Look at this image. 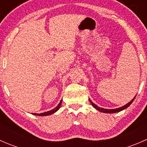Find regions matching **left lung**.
Listing matches in <instances>:
<instances>
[{"label": "left lung", "instance_id": "left-lung-1", "mask_svg": "<svg viewBox=\"0 0 147 147\" xmlns=\"http://www.w3.org/2000/svg\"><path fill=\"white\" fill-rule=\"evenodd\" d=\"M136 96H137V94H136ZM135 97H134V98L132 99V100H131L130 102H129L128 103L126 104L125 105H124V106L121 107H119V108H116V109H105V108H102V107H98L97 105H96L95 104L93 103L91 101V100L90 99H89V100H90V103H91V105H92V107L94 108H95L97 110L100 111V112H104V113H116V112H121V111L124 110V109H125L126 108L128 107L129 106H130V105H131V103H132L133 101L134 100V99H135Z\"/></svg>", "mask_w": 147, "mask_h": 147}]
</instances>
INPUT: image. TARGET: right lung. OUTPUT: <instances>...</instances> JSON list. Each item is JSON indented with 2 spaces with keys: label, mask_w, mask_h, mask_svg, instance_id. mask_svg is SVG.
<instances>
[{
  "label": "right lung",
  "mask_w": 147,
  "mask_h": 147,
  "mask_svg": "<svg viewBox=\"0 0 147 147\" xmlns=\"http://www.w3.org/2000/svg\"><path fill=\"white\" fill-rule=\"evenodd\" d=\"M61 105H62V100L60 102V103L58 104V105H57V106L55 108H54V109H52V110L47 111V112H43V113H40V114L33 113V114H32V115H38V116H48V115H53V113L56 112L57 110H58L59 109H60V107H61Z\"/></svg>",
  "instance_id": "1"
}]
</instances>
